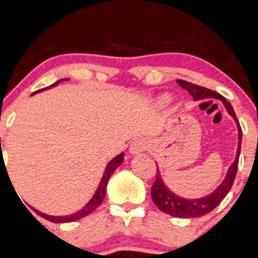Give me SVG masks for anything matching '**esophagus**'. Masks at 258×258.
Masks as SVG:
<instances>
[{
	"label": "esophagus",
	"instance_id": "obj_1",
	"mask_svg": "<svg viewBox=\"0 0 258 258\" xmlns=\"http://www.w3.org/2000/svg\"><path fill=\"white\" fill-rule=\"evenodd\" d=\"M148 147H150V143H148L147 141L142 140V138H138V140H135L134 142L130 145L128 151H130V153L134 154L135 156V154L142 153V152L147 150Z\"/></svg>",
	"mask_w": 258,
	"mask_h": 258
}]
</instances>
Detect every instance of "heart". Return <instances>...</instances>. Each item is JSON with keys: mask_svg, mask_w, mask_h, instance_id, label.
<instances>
[{"mask_svg": "<svg viewBox=\"0 0 258 258\" xmlns=\"http://www.w3.org/2000/svg\"><path fill=\"white\" fill-rule=\"evenodd\" d=\"M172 101V96L169 94H162L157 97V104L161 105V106H167Z\"/></svg>", "mask_w": 258, "mask_h": 258, "instance_id": "1", "label": "heart"}]
</instances>
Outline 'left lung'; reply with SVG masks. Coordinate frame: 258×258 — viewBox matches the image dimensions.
<instances>
[{"mask_svg": "<svg viewBox=\"0 0 258 258\" xmlns=\"http://www.w3.org/2000/svg\"><path fill=\"white\" fill-rule=\"evenodd\" d=\"M177 83L181 86V88L189 91V94L193 97L194 101H200V100L204 99L220 100L222 104H224L225 108H226L227 113H229V115L234 118V121L236 122L238 132L237 151L235 161L232 162L231 165L229 167V169H227L226 175H225L224 180L221 181L220 185H219L215 190L211 191L210 194L205 195V197L194 198V199H186V198L179 197V195L170 190V189L165 185L163 178H162L161 170L157 168L156 181H154V184L152 185L151 190V197L154 204L157 205V208H158L159 210H162L165 214H169V215L172 216H177V218L183 219H193L199 218V216L205 215V214L214 210V209L220 204L221 200L226 197L227 193L230 191V189H231L237 173L238 158H240L241 151V141H242V130H241L236 115H235L234 108H232L230 102H227V100L225 99L224 96L215 93V91L209 90L207 88H203V86L188 83V81L177 80Z\"/></svg>", "mask_w": 258, "mask_h": 258, "instance_id": "8db88e82", "label": "left lung"}]
</instances>
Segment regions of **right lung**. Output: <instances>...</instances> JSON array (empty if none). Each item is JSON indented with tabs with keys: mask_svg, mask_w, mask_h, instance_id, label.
I'll list each match as a JSON object with an SVG mask.
<instances>
[{
	"mask_svg": "<svg viewBox=\"0 0 258 258\" xmlns=\"http://www.w3.org/2000/svg\"><path fill=\"white\" fill-rule=\"evenodd\" d=\"M68 80H69V79H68V78H64V79H60V80L55 81V83L51 84V85L48 86V88L42 89V90H38V91H36V93L32 94V95H34V94H37V93H40V91L49 90V89L55 88V86H58L60 83H63V81H68ZM123 157H124V153H123V152H121L120 154H117V156H116V157H113V158L111 159L110 162H108L107 165H106V168H105L104 174H102L101 180H100V183H99V186H97L96 190H95L94 195H93V197H91V199L89 200V202L86 203V204L80 209V210L77 211V213L69 214V215L54 216V215H48V214L42 213V211L37 210V209H34V208H32V210L36 211V214H38V215H39V216H42V218L47 219V220H49L51 222H56V224H64V222H73V221L79 220V219L85 218V216H88L89 214L93 213L95 209H96L102 203V200H104L105 195H106V188H107L108 179L111 178L112 173L115 172V170L117 169V168L122 164V162H123V159H124Z\"/></svg>",
	"mask_w": 258,
	"mask_h": 258,
	"instance_id": "obj_1",
	"label": "right lung"
}]
</instances>
